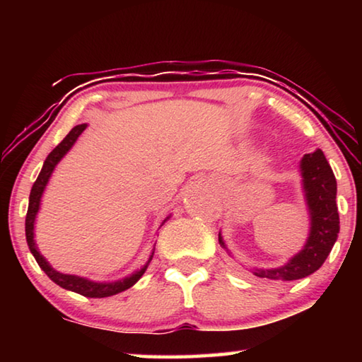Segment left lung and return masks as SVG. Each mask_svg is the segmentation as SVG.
<instances>
[{"instance_id": "8db88e82", "label": "left lung", "mask_w": 362, "mask_h": 362, "mask_svg": "<svg viewBox=\"0 0 362 362\" xmlns=\"http://www.w3.org/2000/svg\"><path fill=\"white\" fill-rule=\"evenodd\" d=\"M303 177L306 203L311 214V230L302 252H298L284 267L273 269H255L254 274L273 281H293L310 276L320 269L332 250L340 230L337 211V180L321 150L305 155L300 163ZM218 243L225 247L222 236ZM226 249V247H225Z\"/></svg>"}]
</instances>
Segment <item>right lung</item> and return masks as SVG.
<instances>
[{
    "label": "right lung",
    "instance_id": "right-lung-1",
    "mask_svg": "<svg viewBox=\"0 0 362 362\" xmlns=\"http://www.w3.org/2000/svg\"><path fill=\"white\" fill-rule=\"evenodd\" d=\"M84 129H86V124H79V126L73 127V129L69 134H66V137L62 140V142H60L56 146V148H54L47 155L45 164H42V169H41V173L38 175V179L35 180L33 187H32V192H30L28 211H27V217H25V236H27L28 247H30V250H32V254L36 259V262H38V265L41 267L42 272H45L47 276L54 281V283L59 284L60 287H64V289H66V291H73L76 293H81V296H84V297L103 298V297L115 296V293H119L122 291L129 289V287L136 284L137 281L142 278V274L145 273L146 267H148V263L151 262L153 254L150 255L148 262H146L137 273H134L132 276H129V278L116 281V283H94V281H88L84 278L73 276V274H64V273L56 272V269L51 268V265H49V263L46 262L45 257H42L38 252L35 240H33L35 217H36V212H38V209H40V199H41L42 192H45L49 177H51L54 168H56V164L64 158L65 153L71 148L73 144L76 142V139L81 136V132ZM164 222H166V220H164Z\"/></svg>",
    "mask_w": 362,
    "mask_h": 362
}]
</instances>
